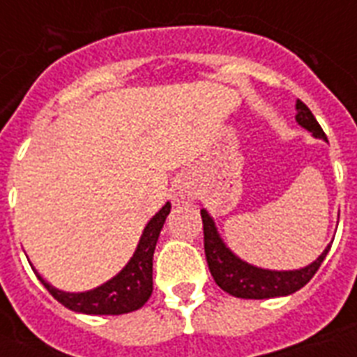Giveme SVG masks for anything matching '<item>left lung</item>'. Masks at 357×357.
<instances>
[{
  "label": "left lung",
  "mask_w": 357,
  "mask_h": 357,
  "mask_svg": "<svg viewBox=\"0 0 357 357\" xmlns=\"http://www.w3.org/2000/svg\"><path fill=\"white\" fill-rule=\"evenodd\" d=\"M296 122L305 128L317 139L326 140V133L322 131L321 123L317 122L307 105L304 102H296ZM202 224H204V248H206V259L211 271L213 280L222 291L229 293L237 298H276V296H287L302 289L311 278L315 276L319 266L326 257L328 246L311 265L298 268V271H266L259 266L248 265L246 261L238 259L237 255L224 244L218 237L217 226L209 217L206 209H202Z\"/></svg>",
  "instance_id": "left-lung-1"
}]
</instances>
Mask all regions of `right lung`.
Here are the masks:
<instances>
[{"instance_id": "obj_1", "label": "right lung", "mask_w": 357, "mask_h": 357, "mask_svg": "<svg viewBox=\"0 0 357 357\" xmlns=\"http://www.w3.org/2000/svg\"><path fill=\"white\" fill-rule=\"evenodd\" d=\"M170 213V204H165L162 209L146 224L139 246L135 250L133 257L123 266L122 271L103 283L100 287L85 291V293H64L59 289L52 287L44 278L35 271L36 278L40 280L42 285L50 291L53 298L61 302L64 307H68L77 313L86 315H122L142 307L148 302L153 291V252L159 234H161L162 224L167 220Z\"/></svg>"}]
</instances>
